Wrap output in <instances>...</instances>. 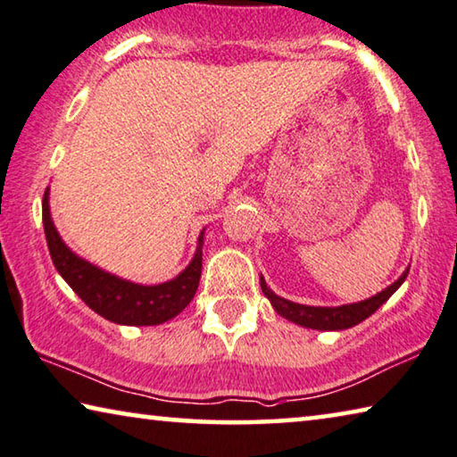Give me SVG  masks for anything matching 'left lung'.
<instances>
[{"mask_svg": "<svg viewBox=\"0 0 457 457\" xmlns=\"http://www.w3.org/2000/svg\"><path fill=\"white\" fill-rule=\"evenodd\" d=\"M407 273L409 271L403 273L393 286H388L375 297L364 299V302H358V303L340 305V308H313V305L294 303L289 302V299L275 295L273 291L267 287L263 278H261V289H263V294L271 299L273 308L278 310L279 316H283L289 321H295V324L305 326V328H313V330H346V328L361 324L362 320L372 316V313H375L380 305H383L386 299L401 287V283L407 279Z\"/></svg>", "mask_w": 457, "mask_h": 457, "instance_id": "1", "label": "left lung"}]
</instances>
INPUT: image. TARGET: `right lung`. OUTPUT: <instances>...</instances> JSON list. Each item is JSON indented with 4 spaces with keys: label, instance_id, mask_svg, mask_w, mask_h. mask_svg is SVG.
<instances>
[{
    "label": "right lung",
    "instance_id": "obj_1",
    "mask_svg": "<svg viewBox=\"0 0 457 457\" xmlns=\"http://www.w3.org/2000/svg\"><path fill=\"white\" fill-rule=\"evenodd\" d=\"M44 235H46L52 263L88 308L104 320L125 326H155L178 316L196 294L202 273V245L192 263L176 279L160 286H137L101 271L79 259L58 237L50 219L48 188L42 200ZM202 243V235H200Z\"/></svg>",
    "mask_w": 457,
    "mask_h": 457
}]
</instances>
